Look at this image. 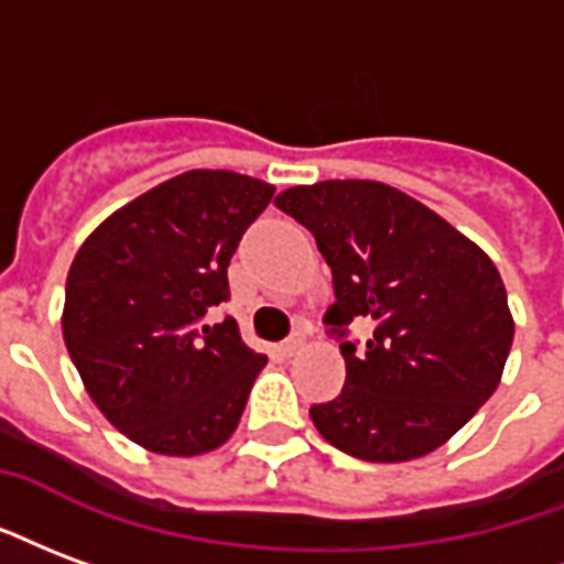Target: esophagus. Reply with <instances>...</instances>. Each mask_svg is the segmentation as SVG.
<instances>
[{"instance_id": "esophagus-1", "label": "esophagus", "mask_w": 564, "mask_h": 564, "mask_svg": "<svg viewBox=\"0 0 564 564\" xmlns=\"http://www.w3.org/2000/svg\"><path fill=\"white\" fill-rule=\"evenodd\" d=\"M304 344H307V337H304L302 332H295L293 337H286V340H283V344H281V352H283V356H286V358H293V356H299V352H302Z\"/></svg>"}]
</instances>
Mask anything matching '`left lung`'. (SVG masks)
Listing matches in <instances>:
<instances>
[{"instance_id":"1","label":"left lung","mask_w":564,"mask_h":564,"mask_svg":"<svg viewBox=\"0 0 564 564\" xmlns=\"http://www.w3.org/2000/svg\"><path fill=\"white\" fill-rule=\"evenodd\" d=\"M274 206L314 232L335 278L325 325L344 340V391L311 406L316 431L367 463H403L452 440L502 379L514 340L505 283L475 241L410 194L370 178L286 187Z\"/></svg>"}]
</instances>
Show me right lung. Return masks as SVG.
<instances>
[{
  "label": "right lung",
  "mask_w": 564,
  "mask_h": 564,
  "mask_svg": "<svg viewBox=\"0 0 564 564\" xmlns=\"http://www.w3.org/2000/svg\"><path fill=\"white\" fill-rule=\"evenodd\" d=\"M271 197L260 178L191 170L112 212L70 262L68 356L104 419L145 452L197 457L239 427L269 358L208 311L229 299V260Z\"/></svg>",
  "instance_id": "add662e5"
}]
</instances>
